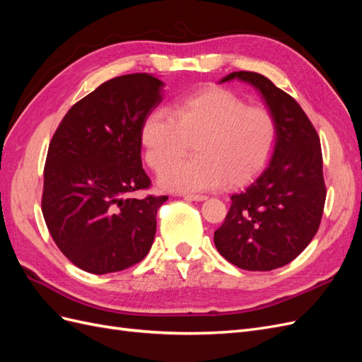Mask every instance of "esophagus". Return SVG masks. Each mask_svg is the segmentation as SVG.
I'll return each mask as SVG.
<instances>
[{
	"label": "esophagus",
	"mask_w": 362,
	"mask_h": 362,
	"mask_svg": "<svg viewBox=\"0 0 362 362\" xmlns=\"http://www.w3.org/2000/svg\"><path fill=\"white\" fill-rule=\"evenodd\" d=\"M184 199H187V201H205L206 199V196L205 194H193V193H184V194H181Z\"/></svg>",
	"instance_id": "1"
}]
</instances>
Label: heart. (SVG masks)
<instances>
[{"mask_svg": "<svg viewBox=\"0 0 362 362\" xmlns=\"http://www.w3.org/2000/svg\"><path fill=\"white\" fill-rule=\"evenodd\" d=\"M276 140L278 124L269 108L247 105L242 96L216 86L177 101L172 115L149 113L141 125L148 164L154 170L166 165L160 184L177 192L250 181L267 166ZM193 144L199 156L179 160Z\"/></svg>", "mask_w": 362, "mask_h": 362, "instance_id": "1", "label": "heart"}]
</instances>
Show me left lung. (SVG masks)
<instances>
[{
    "label": "left lung",
    "mask_w": 362,
    "mask_h": 362,
    "mask_svg": "<svg viewBox=\"0 0 362 362\" xmlns=\"http://www.w3.org/2000/svg\"><path fill=\"white\" fill-rule=\"evenodd\" d=\"M255 86L278 124V140L266 170L243 192L214 231V245L231 264L267 272L288 264L311 243L326 201L320 137L293 96L264 75L238 71L222 83Z\"/></svg>",
    "instance_id": "left-lung-1"
}]
</instances>
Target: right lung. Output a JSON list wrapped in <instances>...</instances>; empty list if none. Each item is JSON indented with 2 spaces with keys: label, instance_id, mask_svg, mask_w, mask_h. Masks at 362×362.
I'll list each match as a JSON object with an SVG mask.
<instances>
[{
  "label": "right lung",
  "instance_id": "add662e5",
  "mask_svg": "<svg viewBox=\"0 0 362 362\" xmlns=\"http://www.w3.org/2000/svg\"><path fill=\"white\" fill-rule=\"evenodd\" d=\"M163 83L128 74L75 103L54 133L43 169L42 213L54 243L76 267L95 275L144 259L168 196L148 190L141 168V125L161 103Z\"/></svg>",
  "mask_w": 362,
  "mask_h": 362
}]
</instances>
